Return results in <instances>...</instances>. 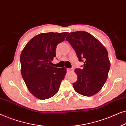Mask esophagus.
<instances>
[{"label":"esophagus","instance_id":"1","mask_svg":"<svg viewBox=\"0 0 126 126\" xmlns=\"http://www.w3.org/2000/svg\"><path fill=\"white\" fill-rule=\"evenodd\" d=\"M72 70H73V69H67V71L68 72H71Z\"/></svg>","mask_w":126,"mask_h":126}]
</instances>
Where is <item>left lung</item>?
<instances>
[{"instance_id": "left-lung-1", "label": "left lung", "mask_w": 126, "mask_h": 126, "mask_svg": "<svg viewBox=\"0 0 126 126\" xmlns=\"http://www.w3.org/2000/svg\"><path fill=\"white\" fill-rule=\"evenodd\" d=\"M80 61H84L82 69H76L77 80L73 83L75 90L85 96L99 92L108 78L111 63L106 48L100 41L84 31L70 32L66 37Z\"/></svg>"}]
</instances>
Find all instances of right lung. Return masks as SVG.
I'll return each instance as SVG.
<instances>
[{
    "label": "right lung",
    "instance_id": "add662e5",
    "mask_svg": "<svg viewBox=\"0 0 126 126\" xmlns=\"http://www.w3.org/2000/svg\"><path fill=\"white\" fill-rule=\"evenodd\" d=\"M68 32L41 33L32 38L20 57L21 74L29 91L40 100L49 99L58 92L66 73L65 68L51 66L56 56V46Z\"/></svg>",
    "mask_w": 126,
    "mask_h": 126
}]
</instances>
